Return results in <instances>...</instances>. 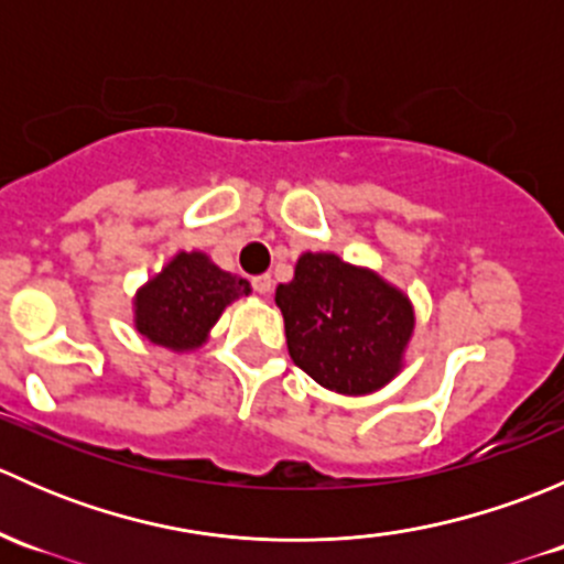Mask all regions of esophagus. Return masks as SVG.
Returning <instances> with one entry per match:
<instances>
[{"instance_id":"1","label":"esophagus","mask_w":564,"mask_h":564,"mask_svg":"<svg viewBox=\"0 0 564 564\" xmlns=\"http://www.w3.org/2000/svg\"><path fill=\"white\" fill-rule=\"evenodd\" d=\"M250 286H253L256 294H270L272 292V278L270 275H256L253 281H250Z\"/></svg>"}]
</instances>
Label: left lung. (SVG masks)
<instances>
[{
	"label": "left lung",
	"mask_w": 564,
	"mask_h": 564,
	"mask_svg": "<svg viewBox=\"0 0 564 564\" xmlns=\"http://www.w3.org/2000/svg\"><path fill=\"white\" fill-rule=\"evenodd\" d=\"M294 366L322 388L366 395L401 371L414 329L412 303L371 270L335 253H303L275 289Z\"/></svg>",
	"instance_id": "8db88e82"
}]
</instances>
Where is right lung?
<instances>
[{"instance_id":"obj_1","label":"right lung","mask_w":564,"mask_h":564,"mask_svg":"<svg viewBox=\"0 0 564 564\" xmlns=\"http://www.w3.org/2000/svg\"><path fill=\"white\" fill-rule=\"evenodd\" d=\"M248 294L246 278L224 272L198 250H182L135 294V329L172 351L196 349L226 305Z\"/></svg>"}]
</instances>
